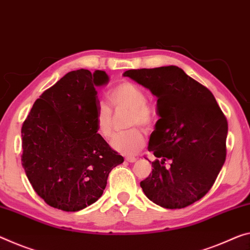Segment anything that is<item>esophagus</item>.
I'll use <instances>...</instances> for the list:
<instances>
[{"label": "esophagus", "instance_id": "1", "mask_svg": "<svg viewBox=\"0 0 250 250\" xmlns=\"http://www.w3.org/2000/svg\"><path fill=\"white\" fill-rule=\"evenodd\" d=\"M125 160L128 161V162H131V164H132V162H136L137 161V159L134 157H128V158H125Z\"/></svg>", "mask_w": 250, "mask_h": 250}]
</instances>
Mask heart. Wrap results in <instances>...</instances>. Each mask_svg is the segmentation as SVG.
<instances>
[{
    "mask_svg": "<svg viewBox=\"0 0 250 250\" xmlns=\"http://www.w3.org/2000/svg\"><path fill=\"white\" fill-rule=\"evenodd\" d=\"M108 99L114 110H128V125H139L149 129L154 120L152 109L146 104V96L144 90L131 82H121L108 92ZM112 111L104 104H99L96 112V125L98 133L108 139L113 129ZM145 136L139 129L133 128L128 131L118 133L111 140V146L125 156L137 153L145 146Z\"/></svg>",
    "mask_w": 250,
    "mask_h": 250,
    "instance_id": "obj_1",
    "label": "heart"
}]
</instances>
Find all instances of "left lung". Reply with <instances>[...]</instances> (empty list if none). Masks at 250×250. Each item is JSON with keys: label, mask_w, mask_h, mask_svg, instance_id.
Wrapping results in <instances>:
<instances>
[{"label": "left lung", "mask_w": 250, "mask_h": 250, "mask_svg": "<svg viewBox=\"0 0 250 250\" xmlns=\"http://www.w3.org/2000/svg\"><path fill=\"white\" fill-rule=\"evenodd\" d=\"M124 77L158 98L160 119L148 145L157 159L140 182L145 195L167 209L196 203L210 190L226 160L228 124L215 97L175 65L128 70Z\"/></svg>", "instance_id": "left-lung-1"}]
</instances>
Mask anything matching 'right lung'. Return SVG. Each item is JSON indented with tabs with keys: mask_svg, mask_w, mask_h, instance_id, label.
<instances>
[{
	"mask_svg": "<svg viewBox=\"0 0 250 250\" xmlns=\"http://www.w3.org/2000/svg\"><path fill=\"white\" fill-rule=\"evenodd\" d=\"M105 71H71L41 94L22 125V166L35 192L51 207L79 211L102 196L124 157L98 133V86Z\"/></svg>",
	"mask_w": 250,
	"mask_h": 250,
	"instance_id": "right-lung-1",
	"label": "right lung"
}]
</instances>
